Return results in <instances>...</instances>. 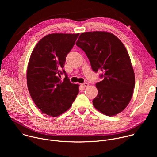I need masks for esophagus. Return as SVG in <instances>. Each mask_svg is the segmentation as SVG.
Segmentation results:
<instances>
[{"label":"esophagus","mask_w":157,"mask_h":157,"mask_svg":"<svg viewBox=\"0 0 157 157\" xmlns=\"http://www.w3.org/2000/svg\"><path fill=\"white\" fill-rule=\"evenodd\" d=\"M81 86L83 87H86L89 86V84L87 82H84L83 84H81Z\"/></svg>","instance_id":"obj_1"}]
</instances>
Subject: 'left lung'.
<instances>
[{
  "label": "left lung",
  "instance_id": "obj_1",
  "mask_svg": "<svg viewBox=\"0 0 157 157\" xmlns=\"http://www.w3.org/2000/svg\"><path fill=\"white\" fill-rule=\"evenodd\" d=\"M76 44L86 54L93 70L102 72L104 79L96 84L98 94L93 101L94 107L107 116L121 113L135 87V74L124 44L105 31L82 33Z\"/></svg>",
  "mask_w": 157,
  "mask_h": 157
}]
</instances>
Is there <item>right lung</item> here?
I'll return each mask as SVG.
<instances>
[{
	"instance_id": "1",
	"label": "right lung",
	"mask_w": 157,
	"mask_h": 157,
	"mask_svg": "<svg viewBox=\"0 0 157 157\" xmlns=\"http://www.w3.org/2000/svg\"><path fill=\"white\" fill-rule=\"evenodd\" d=\"M78 33H52L43 37L34 47L28 63L27 83L32 100L42 112L57 117L68 110L79 85L70 82L66 75L61 81L66 56L73 47Z\"/></svg>"
}]
</instances>
